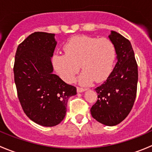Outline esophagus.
Listing matches in <instances>:
<instances>
[{"label": "esophagus", "mask_w": 152, "mask_h": 152, "mask_svg": "<svg viewBox=\"0 0 152 152\" xmlns=\"http://www.w3.org/2000/svg\"><path fill=\"white\" fill-rule=\"evenodd\" d=\"M76 90H77V92H78V93H82V92L85 91L86 89H85V88H83V87H77V88H76Z\"/></svg>", "instance_id": "1"}]
</instances>
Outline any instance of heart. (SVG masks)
<instances>
[{"mask_svg":"<svg viewBox=\"0 0 152 152\" xmlns=\"http://www.w3.org/2000/svg\"><path fill=\"white\" fill-rule=\"evenodd\" d=\"M65 54L55 55L53 64L64 81L71 82L79 72H83L79 80L82 84L93 80L101 82L108 78L114 67L116 49L107 37L98 38L85 35L75 36L64 45Z\"/></svg>","mask_w":152,"mask_h":152,"instance_id":"1","label":"heart"}]
</instances>
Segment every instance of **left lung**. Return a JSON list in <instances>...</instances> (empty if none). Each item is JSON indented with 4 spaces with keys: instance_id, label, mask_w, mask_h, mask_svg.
I'll list each match as a JSON object with an SVG mask.
<instances>
[{
    "instance_id": "obj_1",
    "label": "left lung",
    "mask_w": 152,
    "mask_h": 152,
    "mask_svg": "<svg viewBox=\"0 0 152 152\" xmlns=\"http://www.w3.org/2000/svg\"><path fill=\"white\" fill-rule=\"evenodd\" d=\"M109 37L115 47L118 61L107 80L95 89L98 99L90 113L99 123L115 126L123 121L132 109L138 70L129 40L115 31H112Z\"/></svg>"
}]
</instances>
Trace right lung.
I'll list each match as a JSON object with an SVG mask.
<instances>
[{"instance_id": "add662e5", "label": "right lung", "mask_w": 152, "mask_h": 152, "mask_svg": "<svg viewBox=\"0 0 152 152\" xmlns=\"http://www.w3.org/2000/svg\"><path fill=\"white\" fill-rule=\"evenodd\" d=\"M56 41L54 34L37 31L17 48L14 78L19 102L25 114L43 126H53L64 119L69 98L76 87L53 74L50 57Z\"/></svg>"}]
</instances>
